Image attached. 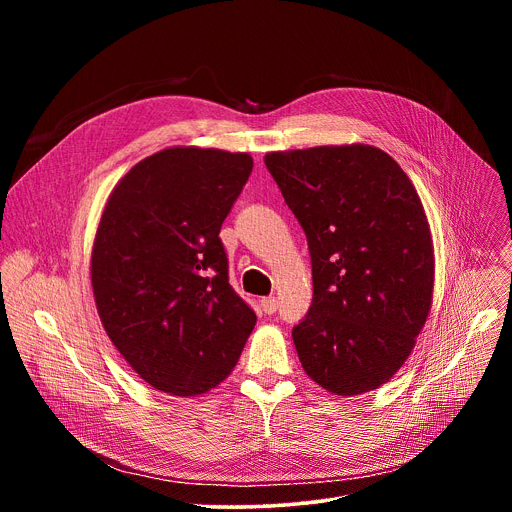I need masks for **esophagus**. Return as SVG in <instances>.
Listing matches in <instances>:
<instances>
[{"mask_svg":"<svg viewBox=\"0 0 512 512\" xmlns=\"http://www.w3.org/2000/svg\"><path fill=\"white\" fill-rule=\"evenodd\" d=\"M261 308L265 314H275L277 312V300L275 298H263Z\"/></svg>","mask_w":512,"mask_h":512,"instance_id":"esophagus-1","label":"esophagus"}]
</instances>
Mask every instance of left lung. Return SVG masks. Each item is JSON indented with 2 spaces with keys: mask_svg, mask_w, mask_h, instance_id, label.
Listing matches in <instances>:
<instances>
[{
  "mask_svg": "<svg viewBox=\"0 0 512 512\" xmlns=\"http://www.w3.org/2000/svg\"><path fill=\"white\" fill-rule=\"evenodd\" d=\"M265 166L302 225L314 298L291 330L304 371L334 395L387 383L415 346L433 296L423 204L373 145L273 152Z\"/></svg>",
  "mask_w": 512,
  "mask_h": 512,
  "instance_id": "1",
  "label": "left lung"
}]
</instances>
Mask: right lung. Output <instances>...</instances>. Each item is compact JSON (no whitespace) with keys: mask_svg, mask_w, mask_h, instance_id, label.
<instances>
[{"mask_svg":"<svg viewBox=\"0 0 512 512\" xmlns=\"http://www.w3.org/2000/svg\"><path fill=\"white\" fill-rule=\"evenodd\" d=\"M249 154L170 148L135 164L97 229L91 281L107 336L154 389L194 397L225 381L257 322L229 283L221 227Z\"/></svg>","mask_w":512,"mask_h":512,"instance_id":"add662e5","label":"right lung"}]
</instances>
